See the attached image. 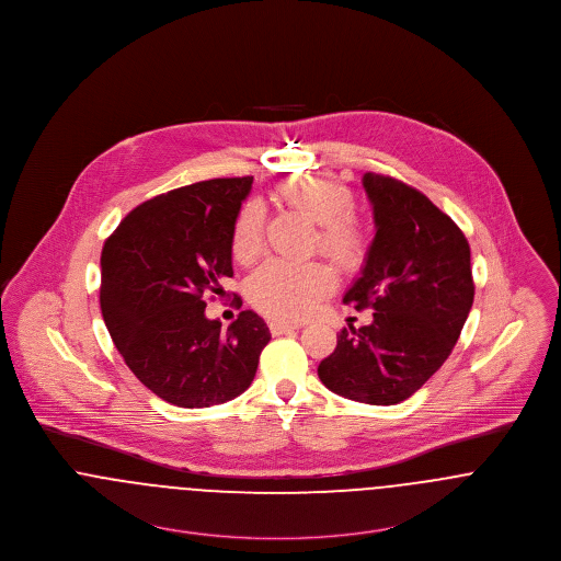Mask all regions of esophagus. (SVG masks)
<instances>
[{"instance_id":"34e87169","label":"esophagus","mask_w":561,"mask_h":561,"mask_svg":"<svg viewBox=\"0 0 561 561\" xmlns=\"http://www.w3.org/2000/svg\"><path fill=\"white\" fill-rule=\"evenodd\" d=\"M291 330H300V323H285V321H270V332L274 336H280L285 332H291Z\"/></svg>"}]
</instances>
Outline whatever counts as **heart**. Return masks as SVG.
Listing matches in <instances>:
<instances>
[{"label":"heart","instance_id":"b5f03b06","mask_svg":"<svg viewBox=\"0 0 561 561\" xmlns=\"http://www.w3.org/2000/svg\"><path fill=\"white\" fill-rule=\"evenodd\" d=\"M276 199L317 222V247L339 267L356 272L370 249V227L352 209L354 193L341 180L325 173H302L283 180ZM263 207L242 205L231 233V251L240 263L255 261L263 249ZM334 289V274L319 261H280L261 265L249 283L253 305L276 319H302Z\"/></svg>","mask_w":561,"mask_h":561}]
</instances>
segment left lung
Instances as JSON below:
<instances>
[{
  "mask_svg": "<svg viewBox=\"0 0 561 561\" xmlns=\"http://www.w3.org/2000/svg\"><path fill=\"white\" fill-rule=\"evenodd\" d=\"M375 240L343 302L373 323L343 328L321 359L323 386L368 405H397L453 354L473 305L471 253L455 220L426 195L379 173L362 178Z\"/></svg>",
  "mask_w": 561,
  "mask_h": 561,
  "instance_id": "obj_1",
  "label": "left lung"
}]
</instances>
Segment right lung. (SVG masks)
<instances>
[{
  "label": "right lung",
  "instance_id": "1",
  "mask_svg": "<svg viewBox=\"0 0 561 561\" xmlns=\"http://www.w3.org/2000/svg\"><path fill=\"white\" fill-rule=\"evenodd\" d=\"M253 178H218L137 205L102 247L101 310L117 352L162 401L227 403L255 379L270 343L265 321L242 310L222 330L207 294L233 276L231 233Z\"/></svg>",
  "mask_w": 561,
  "mask_h": 561
}]
</instances>
